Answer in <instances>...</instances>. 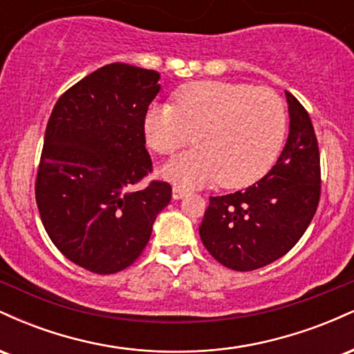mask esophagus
<instances>
[{
    "label": "esophagus",
    "instance_id": "1",
    "mask_svg": "<svg viewBox=\"0 0 354 354\" xmlns=\"http://www.w3.org/2000/svg\"><path fill=\"white\" fill-rule=\"evenodd\" d=\"M186 194H188V189L180 188V186H174V188H173V198H174V200H181V198H185Z\"/></svg>",
    "mask_w": 354,
    "mask_h": 354
}]
</instances>
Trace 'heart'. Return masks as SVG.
Segmentation results:
<instances>
[{
    "label": "heart",
    "instance_id": "b5f03b06",
    "mask_svg": "<svg viewBox=\"0 0 354 354\" xmlns=\"http://www.w3.org/2000/svg\"><path fill=\"white\" fill-rule=\"evenodd\" d=\"M286 128V108L273 89L213 80L181 86L173 104H151L143 120L146 143L163 156L188 145L193 133L196 146L163 168L180 186L253 185L274 165Z\"/></svg>",
    "mask_w": 354,
    "mask_h": 354
}]
</instances>
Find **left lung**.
I'll list each match as a JSON object with an SVG mask.
<instances>
[{
	"instance_id": "obj_1",
	"label": "left lung",
	"mask_w": 354,
	"mask_h": 354,
	"mask_svg": "<svg viewBox=\"0 0 354 354\" xmlns=\"http://www.w3.org/2000/svg\"><path fill=\"white\" fill-rule=\"evenodd\" d=\"M290 135L278 161L246 191L209 196L200 226L208 253L234 271L276 261L310 226L321 196L319 148L311 118L286 91Z\"/></svg>"
}]
</instances>
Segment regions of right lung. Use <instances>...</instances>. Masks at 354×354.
Here are the masks:
<instances>
[{"label":"right lung","mask_w":354,"mask_h":354,"mask_svg":"<svg viewBox=\"0 0 354 354\" xmlns=\"http://www.w3.org/2000/svg\"><path fill=\"white\" fill-rule=\"evenodd\" d=\"M160 73L111 63L73 84L53 108L35 183L48 236L70 261L96 274L131 266L151 236L171 185L153 180L145 113Z\"/></svg>","instance_id":"obj_1"}]
</instances>
